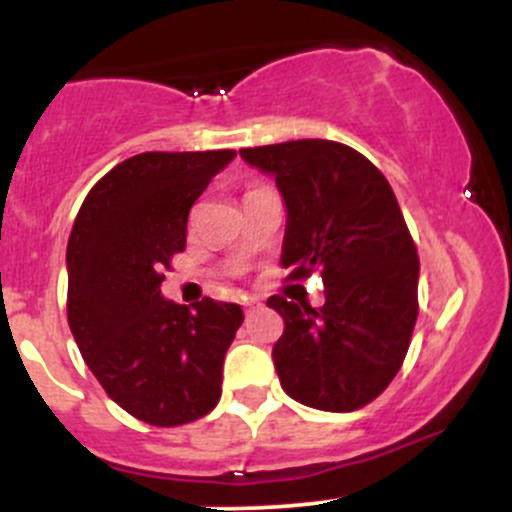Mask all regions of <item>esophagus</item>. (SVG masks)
Instances as JSON below:
<instances>
[{"label":"esophagus","mask_w":512,"mask_h":512,"mask_svg":"<svg viewBox=\"0 0 512 512\" xmlns=\"http://www.w3.org/2000/svg\"><path fill=\"white\" fill-rule=\"evenodd\" d=\"M242 307H245V312H247V314H250V312H255V309L260 307V299H255V297L245 299V302H242Z\"/></svg>","instance_id":"34e87169"}]
</instances>
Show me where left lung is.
I'll return each mask as SVG.
<instances>
[{"label": "left lung", "mask_w": 512, "mask_h": 512, "mask_svg": "<svg viewBox=\"0 0 512 512\" xmlns=\"http://www.w3.org/2000/svg\"><path fill=\"white\" fill-rule=\"evenodd\" d=\"M275 178L287 208L282 267L322 272L324 304H267L285 332L272 349L287 396L347 414L374 401L409 352L418 314V255L389 180L344 143L304 138L242 148Z\"/></svg>", "instance_id": "obj_1"}]
</instances>
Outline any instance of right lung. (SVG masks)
Instances as JSON below:
<instances>
[{
  "instance_id": "right-lung-1",
  "label": "right lung",
  "mask_w": 512,
  "mask_h": 512,
  "mask_svg": "<svg viewBox=\"0 0 512 512\" xmlns=\"http://www.w3.org/2000/svg\"><path fill=\"white\" fill-rule=\"evenodd\" d=\"M235 151L141 153L86 195L66 247L69 327L106 394L151 426L210 414L223 361L242 324L237 304L205 297L195 309L160 294L183 252L188 213Z\"/></svg>"
}]
</instances>
